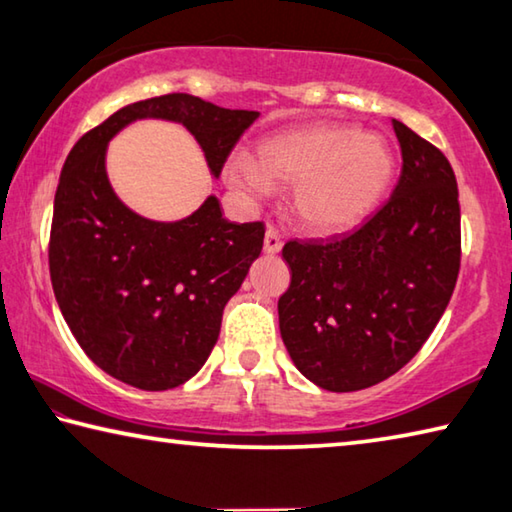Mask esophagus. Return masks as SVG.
Listing matches in <instances>:
<instances>
[{"label": "esophagus", "mask_w": 512, "mask_h": 512, "mask_svg": "<svg viewBox=\"0 0 512 512\" xmlns=\"http://www.w3.org/2000/svg\"><path fill=\"white\" fill-rule=\"evenodd\" d=\"M282 250V237L277 235L275 228H268L266 230V237H264V253L266 255H275Z\"/></svg>", "instance_id": "1"}]
</instances>
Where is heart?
I'll return each instance as SVG.
<instances>
[{
    "label": "heart",
    "instance_id": "b5f03b06",
    "mask_svg": "<svg viewBox=\"0 0 512 512\" xmlns=\"http://www.w3.org/2000/svg\"><path fill=\"white\" fill-rule=\"evenodd\" d=\"M395 173V155L361 126L314 121L275 133L257 146V160L235 153L225 178L248 201L273 187H293V214L311 232L332 235L359 225L384 198Z\"/></svg>",
    "mask_w": 512,
    "mask_h": 512
}]
</instances>
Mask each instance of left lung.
<instances>
[{"label":"left lung","mask_w":512,"mask_h":512,"mask_svg":"<svg viewBox=\"0 0 512 512\" xmlns=\"http://www.w3.org/2000/svg\"><path fill=\"white\" fill-rule=\"evenodd\" d=\"M402 173L388 203L350 235L289 241L291 284L277 302L296 368L332 393L370 388L429 339L461 268V207L452 164L393 119Z\"/></svg>","instance_id":"obj_1"}]
</instances>
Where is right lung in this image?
<instances>
[{
	"instance_id": "right-lung-1",
	"label": "right lung",
	"mask_w": 512,
	"mask_h": 512,
	"mask_svg": "<svg viewBox=\"0 0 512 512\" xmlns=\"http://www.w3.org/2000/svg\"><path fill=\"white\" fill-rule=\"evenodd\" d=\"M257 117L164 94L117 110L69 151L54 198L51 287L74 339L110 377L142 391L192 379L219 339L223 307L262 253L264 223L228 221L216 196L180 221L144 219L112 192L108 142L137 119L176 121L219 178Z\"/></svg>"
}]
</instances>
